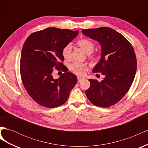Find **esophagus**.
Here are the masks:
<instances>
[{"label":"esophagus","instance_id":"obj_1","mask_svg":"<svg viewBox=\"0 0 148 148\" xmlns=\"http://www.w3.org/2000/svg\"><path fill=\"white\" fill-rule=\"evenodd\" d=\"M77 78H78V82H82V81H83V80L84 79V78L82 77H78Z\"/></svg>","mask_w":148,"mask_h":148}]
</instances>
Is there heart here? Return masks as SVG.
<instances>
[{
	"mask_svg": "<svg viewBox=\"0 0 148 148\" xmlns=\"http://www.w3.org/2000/svg\"><path fill=\"white\" fill-rule=\"evenodd\" d=\"M77 44L87 53H91L95 49V43L90 39L87 38L79 39L77 41ZM72 47L70 44H66L62 49V55L66 59H70L71 55ZM70 69L75 74L83 75L87 70V66L79 62H75L71 65Z\"/></svg>",
	"mask_w": 148,
	"mask_h": 148,
	"instance_id": "b5f03b06",
	"label": "heart"
}]
</instances>
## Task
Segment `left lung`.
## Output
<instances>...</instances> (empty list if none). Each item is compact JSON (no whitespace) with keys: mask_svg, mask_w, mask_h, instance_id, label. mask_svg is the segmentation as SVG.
Instances as JSON below:
<instances>
[{"mask_svg":"<svg viewBox=\"0 0 148 148\" xmlns=\"http://www.w3.org/2000/svg\"><path fill=\"white\" fill-rule=\"evenodd\" d=\"M82 33L101 44V59L92 72L105 77L101 82L88 79L90 87L85 93L94 105L110 107L126 95L135 78L137 62L133 47L122 34L108 27L82 29Z\"/></svg>","mask_w":148,"mask_h":148,"instance_id":"8db88e82","label":"left lung"}]
</instances>
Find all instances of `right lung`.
Masks as SVG:
<instances>
[{
    "label": "right lung",
    "instance_id": "obj_1",
    "mask_svg": "<svg viewBox=\"0 0 148 148\" xmlns=\"http://www.w3.org/2000/svg\"><path fill=\"white\" fill-rule=\"evenodd\" d=\"M78 31L48 28L31 34L26 39L20 58L22 83L29 96L47 108L59 107L67 101L78 80L62 63V49L77 37ZM53 68L64 73L53 79Z\"/></svg>",
    "mask_w": 148,
    "mask_h": 148
}]
</instances>
